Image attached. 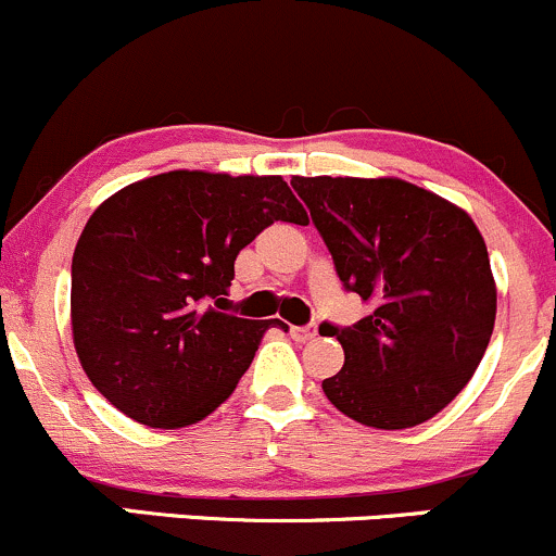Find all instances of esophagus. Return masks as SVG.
<instances>
[{
    "mask_svg": "<svg viewBox=\"0 0 556 556\" xmlns=\"http://www.w3.org/2000/svg\"><path fill=\"white\" fill-rule=\"evenodd\" d=\"M289 333H291V339H294V341H312L317 336V326H315V323H312V326H302V328L291 326Z\"/></svg>",
    "mask_w": 556,
    "mask_h": 556,
    "instance_id": "1",
    "label": "esophagus"
}]
</instances>
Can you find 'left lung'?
<instances>
[{
  "mask_svg": "<svg viewBox=\"0 0 556 556\" xmlns=\"http://www.w3.org/2000/svg\"><path fill=\"white\" fill-rule=\"evenodd\" d=\"M346 291L376 309L320 330L344 346L328 402L370 428L420 426L478 370L494 333L496 283L472 217L399 178H291Z\"/></svg>",
  "mask_w": 556,
  "mask_h": 556,
  "instance_id": "left-lung-1",
  "label": "left lung"
}]
</instances>
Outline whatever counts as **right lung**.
<instances>
[{"instance_id": "obj_1", "label": "right lung", "mask_w": 556, "mask_h": 556, "mask_svg": "<svg viewBox=\"0 0 556 556\" xmlns=\"http://www.w3.org/2000/svg\"><path fill=\"white\" fill-rule=\"evenodd\" d=\"M276 220L307 223L280 176L170 170L99 204L73 254L80 367L112 407L149 428L204 420L233 394L280 320L220 312L233 262Z\"/></svg>"}]
</instances>
